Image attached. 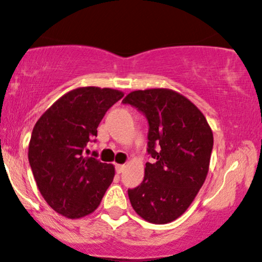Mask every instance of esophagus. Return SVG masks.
Returning <instances> with one entry per match:
<instances>
[{"instance_id":"obj_1","label":"esophagus","mask_w":262,"mask_h":262,"mask_svg":"<svg viewBox=\"0 0 262 262\" xmlns=\"http://www.w3.org/2000/svg\"><path fill=\"white\" fill-rule=\"evenodd\" d=\"M125 169V165H116V172L122 173Z\"/></svg>"}]
</instances>
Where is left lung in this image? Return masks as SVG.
Returning <instances> with one entry per match:
<instances>
[{
  "instance_id": "left-lung-1",
  "label": "left lung",
  "mask_w": 262,
  "mask_h": 262,
  "mask_svg": "<svg viewBox=\"0 0 262 262\" xmlns=\"http://www.w3.org/2000/svg\"><path fill=\"white\" fill-rule=\"evenodd\" d=\"M123 103L137 107L149 122L144 181L129 189L135 212L155 225L182 216L203 187L210 167L213 134L203 112L171 89L135 90Z\"/></svg>"
}]
</instances>
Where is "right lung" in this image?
<instances>
[{"instance_id": "obj_1", "label": "right lung", "mask_w": 262, "mask_h": 262, "mask_svg": "<svg viewBox=\"0 0 262 262\" xmlns=\"http://www.w3.org/2000/svg\"><path fill=\"white\" fill-rule=\"evenodd\" d=\"M123 95L110 88H77L34 125L28 150L31 171L42 198L59 215L72 220L90 215L111 185L115 166L85 157L84 150L107 110Z\"/></svg>"}]
</instances>
